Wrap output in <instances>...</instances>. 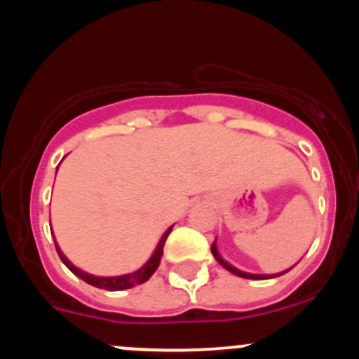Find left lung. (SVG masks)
Segmentation results:
<instances>
[{
    "label": "left lung",
    "mask_w": 359,
    "mask_h": 359,
    "mask_svg": "<svg viewBox=\"0 0 359 359\" xmlns=\"http://www.w3.org/2000/svg\"><path fill=\"white\" fill-rule=\"evenodd\" d=\"M211 251H212V255H214V258L217 259V262L221 263L222 266H224L226 270L228 271H231V273H234V275H238V277H243V278H253V280H265V278H275V277H280V275H283V273H287L288 270H285V271H282V273H277V275H255V273H246V271H241V270H238V269H234V266H231L229 265L228 262H224V259L221 258V255L217 253V248H216V241L212 243L211 245Z\"/></svg>",
    "instance_id": "obj_1"
}]
</instances>
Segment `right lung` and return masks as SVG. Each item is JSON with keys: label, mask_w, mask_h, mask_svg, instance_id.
<instances>
[{"label": "right lung", "mask_w": 359, "mask_h": 359, "mask_svg": "<svg viewBox=\"0 0 359 359\" xmlns=\"http://www.w3.org/2000/svg\"><path fill=\"white\" fill-rule=\"evenodd\" d=\"M170 231H172V228H168L167 231L163 233L162 240H160L158 245H156V248L154 251V255H151V258L148 259V262L142 266V269L133 271V273L121 275V277H94V275H89V273H86V271L76 269V266H74L72 263L69 262V259L65 258L64 255H62V251H60L59 246H57V243H55V250H57V253H59L62 262H64V265L67 266V269L71 270L74 275H77V277L84 280V282H88L89 285L97 287V288H104V290H126V288L137 287V285H140V283L147 282V280L155 273V270L158 269V265H160V258H162L163 245H165L167 236L170 234ZM53 241H55V240H53Z\"/></svg>", "instance_id": "add662e5"}]
</instances>
